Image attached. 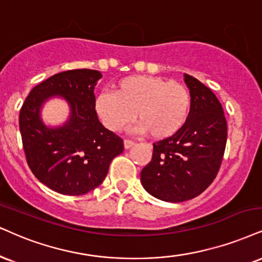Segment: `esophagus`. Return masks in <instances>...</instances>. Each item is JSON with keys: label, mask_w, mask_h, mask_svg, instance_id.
<instances>
[{"label": "esophagus", "mask_w": 262, "mask_h": 262, "mask_svg": "<svg viewBox=\"0 0 262 262\" xmlns=\"http://www.w3.org/2000/svg\"><path fill=\"white\" fill-rule=\"evenodd\" d=\"M134 146H135V142L134 141H130V140H125L124 141L125 149H130V148H132Z\"/></svg>", "instance_id": "esophagus-1"}]
</instances>
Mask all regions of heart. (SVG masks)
Returning <instances> with one entry per match:
<instances>
[{
    "label": "heart",
    "mask_w": 262,
    "mask_h": 262,
    "mask_svg": "<svg viewBox=\"0 0 262 262\" xmlns=\"http://www.w3.org/2000/svg\"><path fill=\"white\" fill-rule=\"evenodd\" d=\"M95 109L106 128L120 131L135 119L136 130L149 132L156 140L167 138L186 124L190 109V95L182 83L165 77L132 75L115 85L114 93L101 92Z\"/></svg>",
    "instance_id": "obj_1"
}]
</instances>
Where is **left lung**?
I'll use <instances>...</instances> for the list:
<instances>
[{"mask_svg": "<svg viewBox=\"0 0 262 262\" xmlns=\"http://www.w3.org/2000/svg\"><path fill=\"white\" fill-rule=\"evenodd\" d=\"M185 82L190 93L188 119L179 132L153 144L151 160L141 172L143 188L170 203L195 198L211 185L227 142V122L217 97L188 74Z\"/></svg>", "mask_w": 262, "mask_h": 262, "instance_id": "1", "label": "left lung"}]
</instances>
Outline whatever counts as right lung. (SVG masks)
<instances>
[{"label": "right lung", "mask_w": 262, "mask_h": 262, "mask_svg": "<svg viewBox=\"0 0 262 262\" xmlns=\"http://www.w3.org/2000/svg\"><path fill=\"white\" fill-rule=\"evenodd\" d=\"M98 70H68L48 77L31 90L19 114L23 147L36 179L54 192L82 195L104 181L109 164L124 150V142L98 120L95 86ZM52 96L70 105V119L50 128L40 108Z\"/></svg>", "instance_id": "1"}]
</instances>
